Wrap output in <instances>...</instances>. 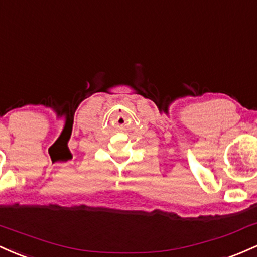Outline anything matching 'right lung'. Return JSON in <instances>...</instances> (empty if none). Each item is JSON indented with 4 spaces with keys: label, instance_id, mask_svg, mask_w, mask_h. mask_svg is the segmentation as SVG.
<instances>
[{
    "label": "right lung",
    "instance_id": "obj_1",
    "mask_svg": "<svg viewBox=\"0 0 257 257\" xmlns=\"http://www.w3.org/2000/svg\"><path fill=\"white\" fill-rule=\"evenodd\" d=\"M166 113H167V111H166Z\"/></svg>",
    "mask_w": 257,
    "mask_h": 257
}]
</instances>
